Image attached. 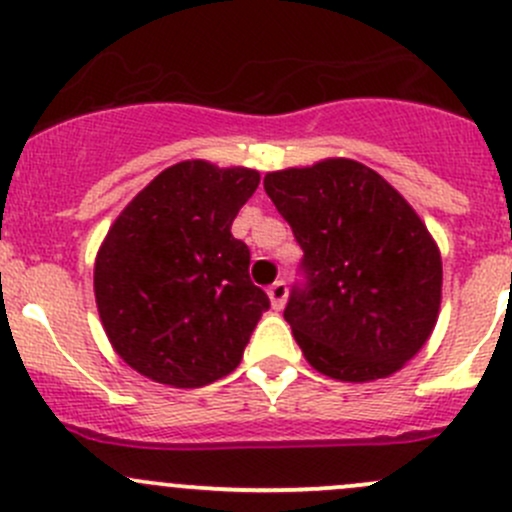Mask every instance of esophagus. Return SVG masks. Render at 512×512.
I'll return each instance as SVG.
<instances>
[{
  "mask_svg": "<svg viewBox=\"0 0 512 512\" xmlns=\"http://www.w3.org/2000/svg\"><path fill=\"white\" fill-rule=\"evenodd\" d=\"M267 294H270L272 307H275V309L285 307V302H287V285H285V282L277 280L275 285H270V289H267Z\"/></svg>",
  "mask_w": 512,
  "mask_h": 512,
  "instance_id": "34e87169",
  "label": "esophagus"
}]
</instances>
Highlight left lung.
Listing matches in <instances>:
<instances>
[{"label": "left lung", "instance_id": "left-lung-1", "mask_svg": "<svg viewBox=\"0 0 512 512\" xmlns=\"http://www.w3.org/2000/svg\"><path fill=\"white\" fill-rule=\"evenodd\" d=\"M304 250L285 319L329 379H386L421 352L441 309V252L404 195L349 158L265 175Z\"/></svg>", "mask_w": 512, "mask_h": 512}]
</instances>
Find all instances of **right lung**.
I'll return each instance as SVG.
<instances>
[{"label": "right lung", "instance_id": "obj_1", "mask_svg": "<svg viewBox=\"0 0 512 512\" xmlns=\"http://www.w3.org/2000/svg\"><path fill=\"white\" fill-rule=\"evenodd\" d=\"M252 168L183 160L158 173L98 247L94 294L116 354L158 384L198 389L237 369L270 299L230 232Z\"/></svg>", "mask_w": 512, "mask_h": 512}]
</instances>
